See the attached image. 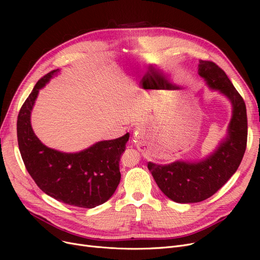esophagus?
<instances>
[{"instance_id":"1","label":"esophagus","mask_w":260,"mask_h":260,"mask_svg":"<svg viewBox=\"0 0 260 260\" xmlns=\"http://www.w3.org/2000/svg\"><path fill=\"white\" fill-rule=\"evenodd\" d=\"M143 135H144L143 126H138L134 132V138L135 139H140V138L143 137Z\"/></svg>"}]
</instances>
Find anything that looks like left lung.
Masks as SVG:
<instances>
[{"mask_svg":"<svg viewBox=\"0 0 260 260\" xmlns=\"http://www.w3.org/2000/svg\"><path fill=\"white\" fill-rule=\"evenodd\" d=\"M198 67V74L210 88L220 91L230 99L233 116L226 138L204 160L176 161L170 165L147 163L148 171L162 193L178 203L200 202L213 196L237 171L247 147L248 118L242 97L216 63L200 60Z\"/></svg>","mask_w":260,"mask_h":260,"instance_id":"left-lung-1","label":"left lung"}]
</instances>
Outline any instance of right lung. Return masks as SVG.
Listing matches in <instances>:
<instances>
[{
    "label": "right lung",
    "instance_id": "add662e5",
    "mask_svg": "<svg viewBox=\"0 0 260 260\" xmlns=\"http://www.w3.org/2000/svg\"><path fill=\"white\" fill-rule=\"evenodd\" d=\"M58 72L41 78L22 105L17 122L19 149L27 172L45 194L70 206L92 209L115 193L121 179L119 161L129 134L74 154L61 153L41 142L31 128V109L39 90Z\"/></svg>",
    "mask_w": 260,
    "mask_h": 260
}]
</instances>
